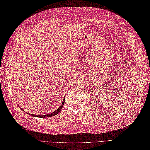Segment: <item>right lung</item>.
<instances>
[{
    "instance_id": "right-lung-1",
    "label": "right lung",
    "mask_w": 150,
    "mask_h": 150,
    "mask_svg": "<svg viewBox=\"0 0 150 150\" xmlns=\"http://www.w3.org/2000/svg\"><path fill=\"white\" fill-rule=\"evenodd\" d=\"M64 103H65V98H64V101H63L62 104L60 105V106L56 110H55L54 112H52V113H51V114H46V115H35V114H28V113H27V114H28L30 115L34 116V117H51V116L57 115V114L60 111L61 109H62V107H63V106H64Z\"/></svg>"
}]
</instances>
